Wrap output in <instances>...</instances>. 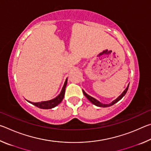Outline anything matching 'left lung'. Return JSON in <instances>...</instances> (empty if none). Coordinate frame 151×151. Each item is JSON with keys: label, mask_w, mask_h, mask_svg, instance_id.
<instances>
[{"label": "left lung", "mask_w": 151, "mask_h": 151, "mask_svg": "<svg viewBox=\"0 0 151 151\" xmlns=\"http://www.w3.org/2000/svg\"><path fill=\"white\" fill-rule=\"evenodd\" d=\"M129 85H128L127 88L125 89V90L123 92H122V93L118 97V98H117L116 99H115V100H114L111 103H109V104H103V103H101V102H99V101H97L96 99H95L94 98H93V97H92L90 95H88V94H86L84 91H83V92L84 95H85L86 97V98L88 99L89 101H91L92 103H93V104H94V105H96L97 106H100V107H109V106H111L112 105H113V104L116 103L117 102H119L122 98V97H123L125 95V94H126L127 92L128 91V88H129Z\"/></svg>", "instance_id": "obj_1"}]
</instances>
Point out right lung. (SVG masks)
Instances as JSON below:
<instances>
[{
    "instance_id": "1",
    "label": "right lung",
    "mask_w": 151,
    "mask_h": 151,
    "mask_svg": "<svg viewBox=\"0 0 151 151\" xmlns=\"http://www.w3.org/2000/svg\"><path fill=\"white\" fill-rule=\"evenodd\" d=\"M66 84H67V78L66 79L65 84H64L63 85V87L62 88V90H61L60 93L58 94L56 98L52 99V100L47 101H42V102H39V103H32V102H30V101H27L29 102V103L32 104L33 105L39 107L40 109H50L54 108V107L57 106L58 104L60 103L61 101H63L64 96H65Z\"/></svg>"
}]
</instances>
